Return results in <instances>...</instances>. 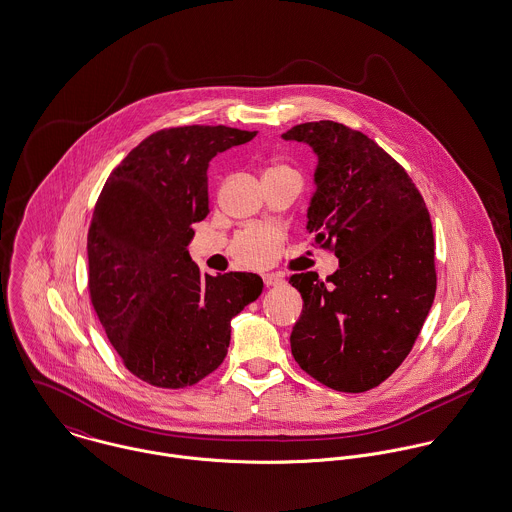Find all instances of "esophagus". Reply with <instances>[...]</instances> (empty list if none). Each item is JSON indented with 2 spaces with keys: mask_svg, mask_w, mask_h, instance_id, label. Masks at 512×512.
Segmentation results:
<instances>
[{
  "mask_svg": "<svg viewBox=\"0 0 512 512\" xmlns=\"http://www.w3.org/2000/svg\"><path fill=\"white\" fill-rule=\"evenodd\" d=\"M263 281H265L267 286H279V284L284 283V277L279 275V273H269V275L263 277Z\"/></svg>",
  "mask_w": 512,
  "mask_h": 512,
  "instance_id": "1",
  "label": "esophagus"
}]
</instances>
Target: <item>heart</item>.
Masks as SVG:
<instances>
[{
  "label": "heart",
  "instance_id": "heart-1",
  "mask_svg": "<svg viewBox=\"0 0 512 512\" xmlns=\"http://www.w3.org/2000/svg\"><path fill=\"white\" fill-rule=\"evenodd\" d=\"M271 259H273V257H269V259H263V261H259V263H253L251 267H263V265H267Z\"/></svg>",
  "mask_w": 512,
  "mask_h": 512
}]
</instances>
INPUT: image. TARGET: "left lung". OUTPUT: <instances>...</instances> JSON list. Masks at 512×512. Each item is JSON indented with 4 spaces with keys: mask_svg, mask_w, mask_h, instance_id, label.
Masks as SVG:
<instances>
[{
    "mask_svg": "<svg viewBox=\"0 0 512 512\" xmlns=\"http://www.w3.org/2000/svg\"><path fill=\"white\" fill-rule=\"evenodd\" d=\"M318 157L308 231L340 269L292 275L304 300L292 328L296 363L322 385L365 393L410 353L436 294L434 233L424 198L373 139L336 121L283 133Z\"/></svg>",
    "mask_w": 512,
    "mask_h": 512,
    "instance_id": "1",
    "label": "left lung"
}]
</instances>
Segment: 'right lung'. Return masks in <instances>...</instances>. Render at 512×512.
<instances>
[{
    "instance_id": "1",
    "label": "right lung",
    "mask_w": 512,
    "mask_h": 512,
    "mask_svg": "<svg viewBox=\"0 0 512 512\" xmlns=\"http://www.w3.org/2000/svg\"><path fill=\"white\" fill-rule=\"evenodd\" d=\"M257 131L169 127L141 141L106 180L88 229L92 306L123 365L182 389L216 371L231 318L263 292L253 273H200L188 253L208 214V165Z\"/></svg>"
}]
</instances>
